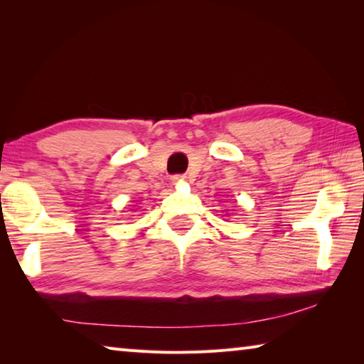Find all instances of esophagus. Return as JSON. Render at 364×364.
<instances>
[{"label": "esophagus", "mask_w": 364, "mask_h": 364, "mask_svg": "<svg viewBox=\"0 0 364 364\" xmlns=\"http://www.w3.org/2000/svg\"><path fill=\"white\" fill-rule=\"evenodd\" d=\"M170 180H172V184H180L184 180H186V176H184V175H173L172 178H170Z\"/></svg>", "instance_id": "34e87169"}]
</instances>
